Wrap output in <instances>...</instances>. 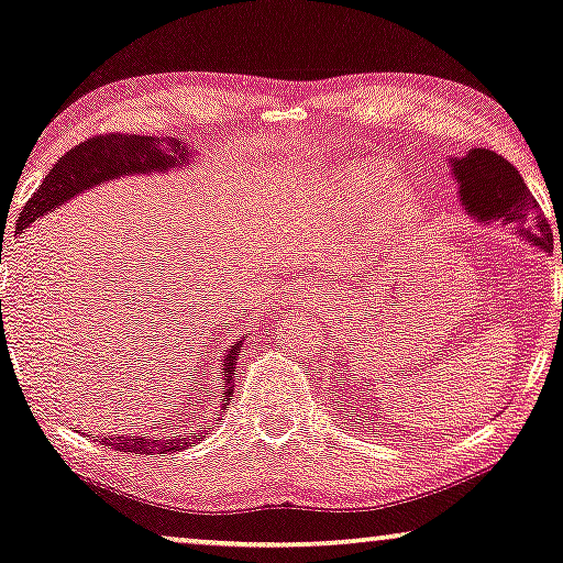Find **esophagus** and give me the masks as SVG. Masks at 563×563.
<instances>
[{"mask_svg": "<svg viewBox=\"0 0 563 563\" xmlns=\"http://www.w3.org/2000/svg\"><path fill=\"white\" fill-rule=\"evenodd\" d=\"M303 298H313V296H311V292H308V290H306V296H303Z\"/></svg>", "mask_w": 563, "mask_h": 563, "instance_id": "34e87169", "label": "esophagus"}]
</instances>
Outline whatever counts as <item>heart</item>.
<instances>
[{
    "label": "heart",
    "instance_id": "b5f03b06",
    "mask_svg": "<svg viewBox=\"0 0 563 563\" xmlns=\"http://www.w3.org/2000/svg\"><path fill=\"white\" fill-rule=\"evenodd\" d=\"M377 184H379V178L375 176V173H372V176L369 173H357V178H354V191H360V194L375 191ZM393 203H395V196H390V209H393Z\"/></svg>",
    "mask_w": 563,
    "mask_h": 563
}]
</instances>
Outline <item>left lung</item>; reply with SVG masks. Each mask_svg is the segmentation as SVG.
<instances>
[{
  "label": "left lung",
  "mask_w": 563,
  "mask_h": 563,
  "mask_svg": "<svg viewBox=\"0 0 563 563\" xmlns=\"http://www.w3.org/2000/svg\"><path fill=\"white\" fill-rule=\"evenodd\" d=\"M462 206L479 221H505L518 224L520 234L541 250L553 252V232L549 219L543 217L541 203L528 191L518 168L493 150L472 147L459 161H451ZM563 263V242H561Z\"/></svg>",
  "instance_id": "1"
}]
</instances>
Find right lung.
<instances>
[{
  "mask_svg": "<svg viewBox=\"0 0 563 563\" xmlns=\"http://www.w3.org/2000/svg\"><path fill=\"white\" fill-rule=\"evenodd\" d=\"M188 161L186 142L176 137H145V134H93V137L78 142L66 155L55 163V168L47 173L41 188L33 194V199L25 203V209L18 217V232L27 229L35 219H41L55 206L74 199L76 194L86 188L99 186L101 180H112L126 176V173H153L168 170L173 165ZM2 263V252H0ZM2 303V300H0ZM2 313V311H0ZM2 319V316H0ZM244 342V339H242ZM242 342H234L232 350L224 357V375L219 383V410L224 413L234 390V372L236 357H240ZM199 441V433H117L112 439H101L99 443L114 451H130V454H173V451L191 446Z\"/></svg>",
  "mask_w": 563,
  "mask_h": 563,
  "instance_id": "right-lung-1",
  "label": "right lung"
}]
</instances>
